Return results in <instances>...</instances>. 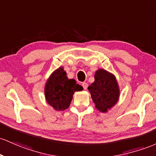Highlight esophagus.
Segmentation results:
<instances>
[{
  "mask_svg": "<svg viewBox=\"0 0 156 156\" xmlns=\"http://www.w3.org/2000/svg\"><path fill=\"white\" fill-rule=\"evenodd\" d=\"M82 85H83V88L85 89V90H86V89L87 88V84L86 83H83V84H82Z\"/></svg>",
  "mask_w": 156,
  "mask_h": 156,
  "instance_id": "obj_1",
  "label": "esophagus"
}]
</instances>
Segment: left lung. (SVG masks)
Segmentation results:
<instances>
[{"instance_id": "left-lung-1", "label": "left lung", "mask_w": 156, "mask_h": 156, "mask_svg": "<svg viewBox=\"0 0 156 156\" xmlns=\"http://www.w3.org/2000/svg\"><path fill=\"white\" fill-rule=\"evenodd\" d=\"M94 79V82L87 89L96 108L100 112L106 113L116 104L119 99L118 82L113 73L104 69H98Z\"/></svg>"}]
</instances>
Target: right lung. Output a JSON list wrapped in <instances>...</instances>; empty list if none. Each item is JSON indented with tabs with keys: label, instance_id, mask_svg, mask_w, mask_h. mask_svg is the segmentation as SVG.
<instances>
[{
	"label": "right lung",
	"instance_id": "add662e5",
	"mask_svg": "<svg viewBox=\"0 0 156 156\" xmlns=\"http://www.w3.org/2000/svg\"><path fill=\"white\" fill-rule=\"evenodd\" d=\"M83 90V87L76 84V80L68 78L63 67H59L46 81L45 97L48 104L56 111H64L69 107L74 92Z\"/></svg>",
	"mask_w": 156,
	"mask_h": 156
}]
</instances>
